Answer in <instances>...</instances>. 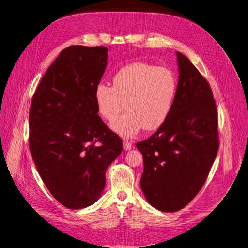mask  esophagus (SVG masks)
<instances>
[{
	"label": "esophagus",
	"instance_id": "1",
	"mask_svg": "<svg viewBox=\"0 0 248 248\" xmlns=\"http://www.w3.org/2000/svg\"><path fill=\"white\" fill-rule=\"evenodd\" d=\"M132 147H133L132 141H130V140H124L123 141V148L125 150H130Z\"/></svg>",
	"mask_w": 248,
	"mask_h": 248
}]
</instances>
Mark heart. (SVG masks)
Masks as SVG:
<instances>
[{
    "mask_svg": "<svg viewBox=\"0 0 248 248\" xmlns=\"http://www.w3.org/2000/svg\"><path fill=\"white\" fill-rule=\"evenodd\" d=\"M112 82L97 85L94 99L98 114L108 121L116 119L127 102L128 111L110 124L119 136L133 138L142 128L155 130L167 121L177 94V78L170 69L132 63L120 69Z\"/></svg>",
    "mask_w": 248,
    "mask_h": 248,
    "instance_id": "obj_1",
    "label": "heart"
}]
</instances>
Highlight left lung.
Listing matches in <instances>:
<instances>
[{"label":"left lung","mask_w":248,"mask_h":248,"mask_svg":"<svg viewBox=\"0 0 248 248\" xmlns=\"http://www.w3.org/2000/svg\"><path fill=\"white\" fill-rule=\"evenodd\" d=\"M179 81L171 111L155 133L137 142L141 190L154 208L175 212L197 196L219 147L216 103L208 80L177 52Z\"/></svg>","instance_id":"left-lung-1"}]
</instances>
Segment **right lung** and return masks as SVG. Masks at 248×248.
Masks as SVG:
<instances>
[{
	"label": "right lung",
	"mask_w": 248,
	"mask_h": 248,
	"mask_svg": "<svg viewBox=\"0 0 248 248\" xmlns=\"http://www.w3.org/2000/svg\"><path fill=\"white\" fill-rule=\"evenodd\" d=\"M106 46L63 49L37 87L29 114V147L42 181L69 209L95 202L122 140L98 116L94 99L108 63Z\"/></svg>",
	"instance_id": "right-lung-1"
}]
</instances>
